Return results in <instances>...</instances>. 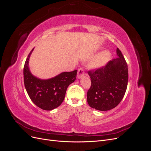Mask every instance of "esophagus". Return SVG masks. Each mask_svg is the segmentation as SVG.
<instances>
[{
	"instance_id": "esophagus-1",
	"label": "esophagus",
	"mask_w": 151,
	"mask_h": 151,
	"mask_svg": "<svg viewBox=\"0 0 151 151\" xmlns=\"http://www.w3.org/2000/svg\"><path fill=\"white\" fill-rule=\"evenodd\" d=\"M85 75V70L83 68H80L78 69V72H77V78L80 79L82 77H83Z\"/></svg>"
}]
</instances>
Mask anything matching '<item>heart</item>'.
Returning a JSON list of instances; mask_svg holds the SVG:
<instances>
[{
    "label": "heart",
    "instance_id": "b5f03b06",
    "mask_svg": "<svg viewBox=\"0 0 151 151\" xmlns=\"http://www.w3.org/2000/svg\"><path fill=\"white\" fill-rule=\"evenodd\" d=\"M110 57V53L108 51H103L98 54L91 62V65L94 67H101L106 63Z\"/></svg>",
    "mask_w": 151,
    "mask_h": 151
}]
</instances>
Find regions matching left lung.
<instances>
[{
  "mask_svg": "<svg viewBox=\"0 0 151 151\" xmlns=\"http://www.w3.org/2000/svg\"><path fill=\"white\" fill-rule=\"evenodd\" d=\"M118 57L108 62L104 66L88 71L91 85L87 93L89 106L99 111L115 108L125 94L129 73L124 57L119 48Z\"/></svg>",
  "mask_w": 151,
  "mask_h": 151,
  "instance_id": "1",
  "label": "left lung"
}]
</instances>
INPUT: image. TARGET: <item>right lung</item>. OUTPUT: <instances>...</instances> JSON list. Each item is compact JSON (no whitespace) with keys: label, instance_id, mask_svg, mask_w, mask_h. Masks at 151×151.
Listing matches in <instances>:
<instances>
[{"label":"right lung","instance_id":"add662e5","mask_svg":"<svg viewBox=\"0 0 151 151\" xmlns=\"http://www.w3.org/2000/svg\"><path fill=\"white\" fill-rule=\"evenodd\" d=\"M33 49L29 53L24 65V83L30 99L44 110H52L60 106L65 98L66 91L76 79L77 70L62 72L48 80H41L31 74L28 62Z\"/></svg>","mask_w":151,"mask_h":151}]
</instances>
